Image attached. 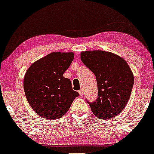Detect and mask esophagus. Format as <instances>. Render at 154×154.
Returning a JSON list of instances; mask_svg holds the SVG:
<instances>
[{"label": "esophagus", "mask_w": 154, "mask_h": 154, "mask_svg": "<svg viewBox=\"0 0 154 154\" xmlns=\"http://www.w3.org/2000/svg\"><path fill=\"white\" fill-rule=\"evenodd\" d=\"M83 93H84V92H83V90H79V95H80V96H82Z\"/></svg>", "instance_id": "esophagus-1"}]
</instances>
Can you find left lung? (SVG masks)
I'll return each instance as SVG.
<instances>
[{
  "mask_svg": "<svg viewBox=\"0 0 154 154\" xmlns=\"http://www.w3.org/2000/svg\"><path fill=\"white\" fill-rule=\"evenodd\" d=\"M81 60L96 77L98 98L89 103L95 116L108 119L122 112L131 94L134 75L123 58L103 51H85Z\"/></svg>",
  "mask_w": 154,
  "mask_h": 154,
  "instance_id": "obj_1",
  "label": "left lung"
}]
</instances>
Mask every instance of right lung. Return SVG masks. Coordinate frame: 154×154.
Segmentation results:
<instances>
[{
  "label": "right lung",
  "instance_id": "right-lung-1",
  "mask_svg": "<svg viewBox=\"0 0 154 154\" xmlns=\"http://www.w3.org/2000/svg\"><path fill=\"white\" fill-rule=\"evenodd\" d=\"M73 52H53L32 63L24 77L26 100L36 114L57 119L69 109L79 93L63 74L74 59Z\"/></svg>",
  "mask_w": 154,
  "mask_h": 154
}]
</instances>
